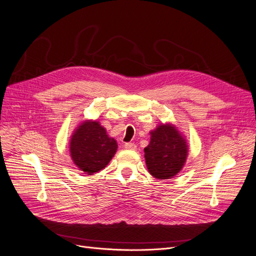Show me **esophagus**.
<instances>
[{
    "mask_svg": "<svg viewBox=\"0 0 256 256\" xmlns=\"http://www.w3.org/2000/svg\"><path fill=\"white\" fill-rule=\"evenodd\" d=\"M124 148L126 150H136V144H132V142H128L124 144Z\"/></svg>",
    "mask_w": 256,
    "mask_h": 256,
    "instance_id": "esophagus-1",
    "label": "esophagus"
}]
</instances>
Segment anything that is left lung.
Segmentation results:
<instances>
[{"instance_id":"8db88e82","label":"left lung","mask_w":256,"mask_h":256,"mask_svg":"<svg viewBox=\"0 0 256 256\" xmlns=\"http://www.w3.org/2000/svg\"><path fill=\"white\" fill-rule=\"evenodd\" d=\"M150 141L144 148L150 174L157 179H170L182 171L188 157V142L172 123H162L150 132Z\"/></svg>"}]
</instances>
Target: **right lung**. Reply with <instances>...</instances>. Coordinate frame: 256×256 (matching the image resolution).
Returning a JSON list of instances; mask_svg holds the SVG:
<instances>
[{
	"label": "right lung",
	"instance_id": "add662e5",
	"mask_svg": "<svg viewBox=\"0 0 256 256\" xmlns=\"http://www.w3.org/2000/svg\"><path fill=\"white\" fill-rule=\"evenodd\" d=\"M117 141L110 137L99 121L84 120L70 137V152L80 171L92 175L106 168L116 154Z\"/></svg>",
	"mask_w": 256,
	"mask_h": 256
}]
</instances>
